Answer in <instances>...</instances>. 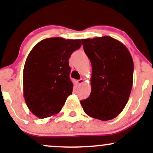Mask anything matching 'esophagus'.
<instances>
[{"instance_id": "1", "label": "esophagus", "mask_w": 153, "mask_h": 153, "mask_svg": "<svg viewBox=\"0 0 153 153\" xmlns=\"http://www.w3.org/2000/svg\"><path fill=\"white\" fill-rule=\"evenodd\" d=\"M83 82H84V79H82V78L80 79V80H78L76 81L77 84H78V85H80V84H82Z\"/></svg>"}]
</instances>
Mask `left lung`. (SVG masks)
Instances as JSON below:
<instances>
[{"label":"left lung","mask_w":153,"mask_h":153,"mask_svg":"<svg viewBox=\"0 0 153 153\" xmlns=\"http://www.w3.org/2000/svg\"><path fill=\"white\" fill-rule=\"evenodd\" d=\"M92 66L91 92L80 101L84 112L102 121L115 118L125 107L132 88L134 63L127 47L111 36L81 39Z\"/></svg>","instance_id":"1"}]
</instances>
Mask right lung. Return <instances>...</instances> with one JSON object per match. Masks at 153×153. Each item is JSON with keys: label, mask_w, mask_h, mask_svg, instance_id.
Masks as SVG:
<instances>
[{"label": "right lung", "mask_w": 153, "mask_h": 153, "mask_svg": "<svg viewBox=\"0 0 153 153\" xmlns=\"http://www.w3.org/2000/svg\"><path fill=\"white\" fill-rule=\"evenodd\" d=\"M80 46V39L48 38L29 52L23 73V90L28 108L38 118L57 114L72 94L68 60Z\"/></svg>", "instance_id": "1"}]
</instances>
